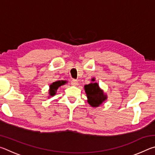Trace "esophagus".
<instances>
[{"instance_id": "1", "label": "esophagus", "mask_w": 155, "mask_h": 155, "mask_svg": "<svg viewBox=\"0 0 155 155\" xmlns=\"http://www.w3.org/2000/svg\"><path fill=\"white\" fill-rule=\"evenodd\" d=\"M71 85H73V86H77L78 85V82L77 80L73 79L71 81Z\"/></svg>"}]
</instances>
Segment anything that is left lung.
<instances>
[{
	"label": "left lung",
	"mask_w": 155,
	"mask_h": 155,
	"mask_svg": "<svg viewBox=\"0 0 155 155\" xmlns=\"http://www.w3.org/2000/svg\"><path fill=\"white\" fill-rule=\"evenodd\" d=\"M91 83L84 86L87 95V103L92 107H98L107 99V95L99 87L98 83L95 82V78H92Z\"/></svg>",
	"instance_id": "1"
}]
</instances>
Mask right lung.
<instances>
[{"mask_svg": "<svg viewBox=\"0 0 155 155\" xmlns=\"http://www.w3.org/2000/svg\"><path fill=\"white\" fill-rule=\"evenodd\" d=\"M66 81H57L55 82H53L51 83L49 86V90H48V98L51 96H54L57 94V91L58 90L59 87H61V85H65L66 83Z\"/></svg>", "mask_w": 155, "mask_h": 155, "instance_id": "right-lung-1", "label": "right lung"}]
</instances>
